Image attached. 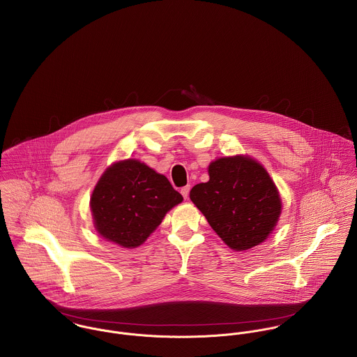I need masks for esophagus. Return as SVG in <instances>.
Instances as JSON below:
<instances>
[{"instance_id":"obj_1","label":"esophagus","mask_w":357,"mask_h":357,"mask_svg":"<svg viewBox=\"0 0 357 357\" xmlns=\"http://www.w3.org/2000/svg\"><path fill=\"white\" fill-rule=\"evenodd\" d=\"M181 195L184 197V199L188 198V195H190V185H185V187L181 188Z\"/></svg>"}]
</instances>
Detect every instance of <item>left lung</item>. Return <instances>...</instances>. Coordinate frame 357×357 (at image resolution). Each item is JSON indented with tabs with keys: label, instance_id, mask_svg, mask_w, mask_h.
I'll return each mask as SVG.
<instances>
[{
	"label": "left lung",
	"instance_id": "1",
	"mask_svg": "<svg viewBox=\"0 0 357 357\" xmlns=\"http://www.w3.org/2000/svg\"><path fill=\"white\" fill-rule=\"evenodd\" d=\"M208 181L197 184L190 198L221 241L235 252L258 246L272 234L282 199L266 169L249 155L210 162Z\"/></svg>",
	"mask_w": 357,
	"mask_h": 357
}]
</instances>
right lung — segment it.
<instances>
[{
	"label": "right lung",
	"mask_w": 357,
	"mask_h": 357,
	"mask_svg": "<svg viewBox=\"0 0 357 357\" xmlns=\"http://www.w3.org/2000/svg\"><path fill=\"white\" fill-rule=\"evenodd\" d=\"M183 202L169 180L139 159L108 166L91 197L96 232L125 249L143 245L166 213Z\"/></svg>",
	"instance_id": "add662e5"
}]
</instances>
